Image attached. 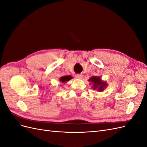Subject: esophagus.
<instances>
[{"mask_svg":"<svg viewBox=\"0 0 147 147\" xmlns=\"http://www.w3.org/2000/svg\"><path fill=\"white\" fill-rule=\"evenodd\" d=\"M83 77L82 74H77L76 75V78L78 79H81Z\"/></svg>","mask_w":147,"mask_h":147,"instance_id":"34e87169","label":"esophagus"}]
</instances>
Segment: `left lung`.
I'll return each instance as SVG.
<instances>
[{
  "instance_id": "1",
  "label": "left lung",
  "mask_w": 147,
  "mask_h": 147,
  "mask_svg": "<svg viewBox=\"0 0 147 147\" xmlns=\"http://www.w3.org/2000/svg\"><path fill=\"white\" fill-rule=\"evenodd\" d=\"M90 82V84H92V88L94 90H97L99 92H102L107 87V83L103 81L100 77L93 76L88 80Z\"/></svg>"
}]
</instances>
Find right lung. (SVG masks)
<instances>
[{
    "label": "right lung",
    "mask_w": 147,
    "mask_h": 147,
    "mask_svg": "<svg viewBox=\"0 0 147 147\" xmlns=\"http://www.w3.org/2000/svg\"><path fill=\"white\" fill-rule=\"evenodd\" d=\"M72 78V77L70 76V75H65V76L64 77H61L59 78V81L63 83V84H65L66 82H67L68 81H69L70 80H71Z\"/></svg>",
    "instance_id": "add662e5"
}]
</instances>
